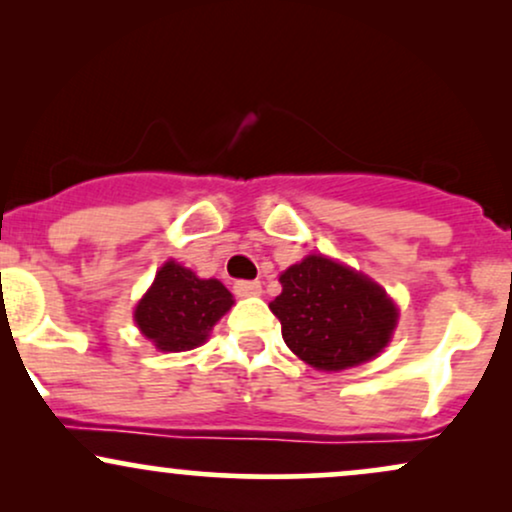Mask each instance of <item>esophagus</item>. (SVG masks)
<instances>
[{"instance_id": "esophagus-1", "label": "esophagus", "mask_w": 512, "mask_h": 512, "mask_svg": "<svg viewBox=\"0 0 512 512\" xmlns=\"http://www.w3.org/2000/svg\"><path fill=\"white\" fill-rule=\"evenodd\" d=\"M233 291H236V296H240V298L260 296L262 284L260 281H236V284H233Z\"/></svg>"}]
</instances>
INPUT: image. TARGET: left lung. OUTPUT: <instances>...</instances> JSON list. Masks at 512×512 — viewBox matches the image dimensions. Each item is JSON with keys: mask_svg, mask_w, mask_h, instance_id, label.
<instances>
[{"mask_svg": "<svg viewBox=\"0 0 512 512\" xmlns=\"http://www.w3.org/2000/svg\"><path fill=\"white\" fill-rule=\"evenodd\" d=\"M281 293L269 303L281 337L317 370L361 366L385 349L397 327V305L366 274L308 255L279 276Z\"/></svg>", "mask_w": 512, "mask_h": 512, "instance_id": "1", "label": "left lung"}]
</instances>
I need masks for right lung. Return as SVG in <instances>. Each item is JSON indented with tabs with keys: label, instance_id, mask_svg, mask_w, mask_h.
Wrapping results in <instances>:
<instances>
[{
	"label": "right lung",
	"instance_id": "1",
	"mask_svg": "<svg viewBox=\"0 0 512 512\" xmlns=\"http://www.w3.org/2000/svg\"><path fill=\"white\" fill-rule=\"evenodd\" d=\"M233 296L219 279H199L168 260L134 308L139 332L161 351H190L207 342L211 327L231 310Z\"/></svg>",
	"mask_w": 512,
	"mask_h": 512
}]
</instances>
